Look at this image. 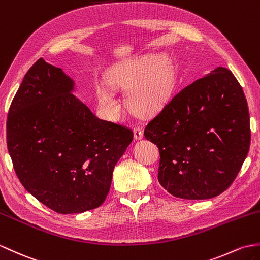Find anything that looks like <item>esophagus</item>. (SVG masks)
Wrapping results in <instances>:
<instances>
[{"mask_svg":"<svg viewBox=\"0 0 260 260\" xmlns=\"http://www.w3.org/2000/svg\"><path fill=\"white\" fill-rule=\"evenodd\" d=\"M134 137L135 140H142L143 138V131L140 127H134Z\"/></svg>","mask_w":260,"mask_h":260,"instance_id":"esophagus-1","label":"esophagus"}]
</instances>
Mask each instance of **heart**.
Returning a JSON list of instances; mask_svg holds the SVG:
<instances>
[{
    "label": "heart",
    "instance_id": "b5f03b06",
    "mask_svg": "<svg viewBox=\"0 0 260 260\" xmlns=\"http://www.w3.org/2000/svg\"><path fill=\"white\" fill-rule=\"evenodd\" d=\"M111 85L128 88L126 101L133 111L147 115L164 104L175 84V66L167 55L146 54L117 64L110 74ZM98 100L106 116L116 120L120 105L115 94L105 85L96 88Z\"/></svg>",
    "mask_w": 260,
    "mask_h": 260
}]
</instances>
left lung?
I'll return each instance as SVG.
<instances>
[{"label": "left lung", "instance_id": "1", "mask_svg": "<svg viewBox=\"0 0 260 260\" xmlns=\"http://www.w3.org/2000/svg\"><path fill=\"white\" fill-rule=\"evenodd\" d=\"M144 135L159 149L158 182L170 194L213 198L233 184L248 154L244 90L231 71L217 68L175 94Z\"/></svg>", "mask_w": 260, "mask_h": 260}]
</instances>
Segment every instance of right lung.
I'll return each instance as SVG.
<instances>
[{"mask_svg": "<svg viewBox=\"0 0 260 260\" xmlns=\"http://www.w3.org/2000/svg\"><path fill=\"white\" fill-rule=\"evenodd\" d=\"M73 89L71 77L40 58L24 76L7 122L17 178L58 214L100 207L133 141L132 129L96 117Z\"/></svg>", "mask_w": 260, "mask_h": 260, "instance_id": "add662e5", "label": "right lung"}]
</instances>
